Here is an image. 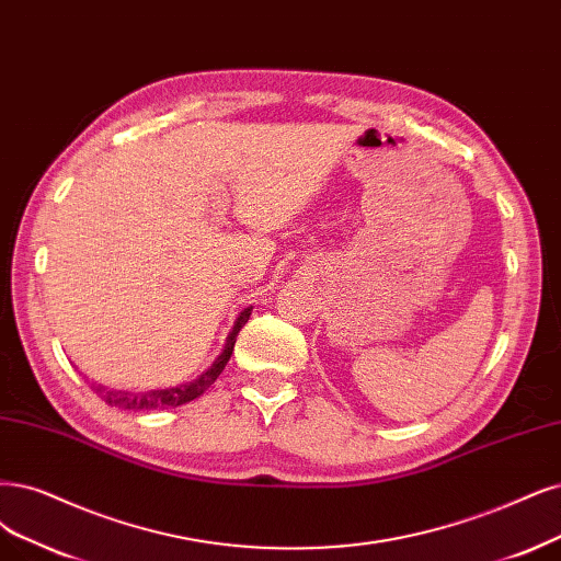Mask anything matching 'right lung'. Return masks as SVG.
I'll return each mask as SVG.
<instances>
[{
	"mask_svg": "<svg viewBox=\"0 0 561 561\" xmlns=\"http://www.w3.org/2000/svg\"><path fill=\"white\" fill-rule=\"evenodd\" d=\"M252 309L254 307H244L242 312L238 314L233 330L228 333L226 344L221 348V354L215 358V363L207 367L203 375H198L194 381H186V383H178L173 388H157V390H148V392H131V390H115V388H106V386H92V390L101 400H106V404L124 409V411H150V409H175L182 407L186 402H192L196 398H201L203 392L210 388L217 377L224 371L228 358L233 354V346H236V337L240 333V328L249 321L252 317Z\"/></svg>",
	"mask_w": 561,
	"mask_h": 561,
	"instance_id": "add662e5",
	"label": "right lung"
}]
</instances>
